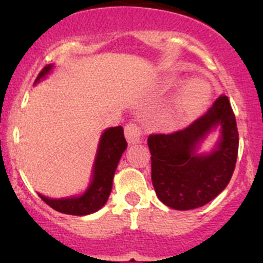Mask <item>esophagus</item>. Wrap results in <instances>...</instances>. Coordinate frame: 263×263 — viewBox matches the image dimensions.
<instances>
[{
  "label": "esophagus",
  "mask_w": 263,
  "mask_h": 263,
  "mask_svg": "<svg viewBox=\"0 0 263 263\" xmlns=\"http://www.w3.org/2000/svg\"><path fill=\"white\" fill-rule=\"evenodd\" d=\"M125 137H126L127 142L132 143V145L139 143L142 141V133L136 124H127L125 126Z\"/></svg>",
  "instance_id": "1"
}]
</instances>
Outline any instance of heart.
Returning a JSON list of instances; mask_svg holds the SVG:
<instances>
[{
	"label": "heart",
	"mask_w": 263,
	"mask_h": 263,
	"mask_svg": "<svg viewBox=\"0 0 263 263\" xmlns=\"http://www.w3.org/2000/svg\"><path fill=\"white\" fill-rule=\"evenodd\" d=\"M212 96L210 83L204 79H191L188 80L176 97L175 110H174V122L200 111L210 103Z\"/></svg>",
	"instance_id": "heart-1"
}]
</instances>
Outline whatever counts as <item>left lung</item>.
Listing matches in <instances>:
<instances>
[{
	"mask_svg": "<svg viewBox=\"0 0 263 263\" xmlns=\"http://www.w3.org/2000/svg\"><path fill=\"white\" fill-rule=\"evenodd\" d=\"M216 129L220 136L214 148L199 152ZM147 145L158 199L178 211L205 205L224 191L236 167L238 130L229 100L220 96L194 124L173 134H153Z\"/></svg>",
	"mask_w": 263,
	"mask_h": 263,
	"instance_id": "left-lung-1",
	"label": "left lung"
}]
</instances>
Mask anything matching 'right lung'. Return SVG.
<instances>
[{
	"instance_id": "add662e5",
	"label": "right lung",
	"mask_w": 263,
	"mask_h": 263,
	"mask_svg": "<svg viewBox=\"0 0 263 263\" xmlns=\"http://www.w3.org/2000/svg\"><path fill=\"white\" fill-rule=\"evenodd\" d=\"M53 64H48L42 69L34 84L47 78ZM127 143L124 137L122 126L108 127L100 137L96 157L92 166V175L88 187L80 195L67 197H48L39 194L41 199L46 204L60 213L73 216H85L101 210L108 201L111 192L113 178L121 157L126 150Z\"/></svg>"
}]
</instances>
